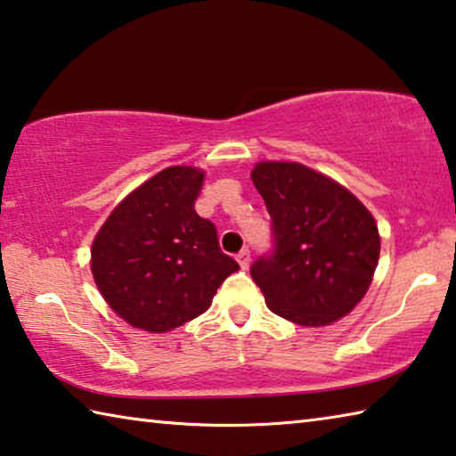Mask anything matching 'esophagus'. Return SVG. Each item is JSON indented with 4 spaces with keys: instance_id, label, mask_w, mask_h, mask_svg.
<instances>
[{
    "instance_id": "1",
    "label": "esophagus",
    "mask_w": 456,
    "mask_h": 456,
    "mask_svg": "<svg viewBox=\"0 0 456 456\" xmlns=\"http://www.w3.org/2000/svg\"><path fill=\"white\" fill-rule=\"evenodd\" d=\"M237 261H239V265H241L243 269H247V267H249V261H251V253H249V249H247V247H245V249H241V251H239V253H237Z\"/></svg>"
}]
</instances>
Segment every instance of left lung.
<instances>
[{"mask_svg":"<svg viewBox=\"0 0 456 456\" xmlns=\"http://www.w3.org/2000/svg\"><path fill=\"white\" fill-rule=\"evenodd\" d=\"M251 179L272 217V249L251 265L267 307L299 326L344 318L378 265L374 217L342 184L299 163H259Z\"/></svg>","mask_w":456,"mask_h":456,"instance_id":"obj_1","label":"left lung"}]
</instances>
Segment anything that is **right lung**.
<instances>
[{"instance_id":"add662e5","label":"right lung","mask_w":456,"mask_h":456,"mask_svg":"<svg viewBox=\"0 0 456 456\" xmlns=\"http://www.w3.org/2000/svg\"><path fill=\"white\" fill-rule=\"evenodd\" d=\"M205 175L168 167L122 200L92 243V275L108 305L152 334L183 326L211 305L239 265L199 217Z\"/></svg>"}]
</instances>
